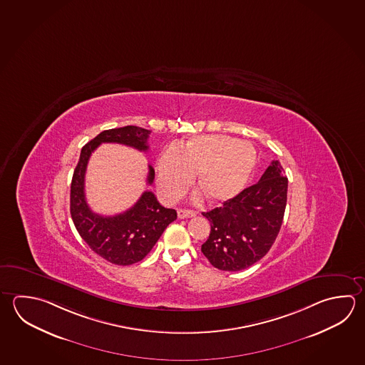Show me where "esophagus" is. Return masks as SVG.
I'll return each mask as SVG.
<instances>
[{"instance_id": "1", "label": "esophagus", "mask_w": 365, "mask_h": 365, "mask_svg": "<svg viewBox=\"0 0 365 365\" xmlns=\"http://www.w3.org/2000/svg\"><path fill=\"white\" fill-rule=\"evenodd\" d=\"M195 215H197V212L194 210H187V208H179L178 210V216L180 219H187V217H192Z\"/></svg>"}]
</instances>
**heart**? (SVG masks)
I'll return each instance as SVG.
<instances>
[{"label": "heart", "instance_id": "1", "mask_svg": "<svg viewBox=\"0 0 365 365\" xmlns=\"http://www.w3.org/2000/svg\"><path fill=\"white\" fill-rule=\"evenodd\" d=\"M257 165L251 144L237 138L215 133L187 140L180 150L167 146L157 160V185L167 200L179 198L192 184H197L210 202L224 203L243 192Z\"/></svg>", "mask_w": 365, "mask_h": 365}]
</instances>
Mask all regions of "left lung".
<instances>
[{
	"label": "left lung",
	"mask_w": 365,
	"mask_h": 365,
	"mask_svg": "<svg viewBox=\"0 0 365 365\" xmlns=\"http://www.w3.org/2000/svg\"><path fill=\"white\" fill-rule=\"evenodd\" d=\"M279 160H272L259 182L232 200L202 215L211 232L202 252L215 267L239 272L269 252L284 217L288 179Z\"/></svg>",
	"instance_id": "obj_1"
}]
</instances>
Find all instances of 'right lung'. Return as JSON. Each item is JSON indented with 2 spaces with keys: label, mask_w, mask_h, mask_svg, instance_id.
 <instances>
[{
  "label": "right lung",
  "mask_w": 365,
  "mask_h": 365,
  "mask_svg": "<svg viewBox=\"0 0 365 365\" xmlns=\"http://www.w3.org/2000/svg\"><path fill=\"white\" fill-rule=\"evenodd\" d=\"M149 130L138 126L112 128L100 133L82 148L71 185V215L81 238L93 252L114 265L139 262L152 251L167 226L178 217L173 208L160 206L152 192H143L139 200L125 212L101 216L93 212L85 197V173L91 153L103 143L133 146L148 150ZM154 170L149 166L146 182L152 185Z\"/></svg>",
  "instance_id": "add662e5"
}]
</instances>
